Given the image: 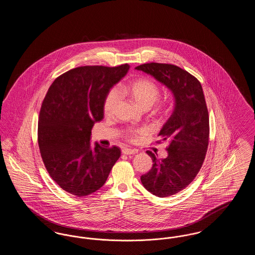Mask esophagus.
<instances>
[{
    "instance_id": "esophagus-1",
    "label": "esophagus",
    "mask_w": 255,
    "mask_h": 255,
    "mask_svg": "<svg viewBox=\"0 0 255 255\" xmlns=\"http://www.w3.org/2000/svg\"><path fill=\"white\" fill-rule=\"evenodd\" d=\"M135 153H137V150L130 149V148H123L122 149V154H124V155H133Z\"/></svg>"
}]
</instances>
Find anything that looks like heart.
Wrapping results in <instances>:
<instances>
[{
	"mask_svg": "<svg viewBox=\"0 0 255 255\" xmlns=\"http://www.w3.org/2000/svg\"><path fill=\"white\" fill-rule=\"evenodd\" d=\"M119 92L123 95H127L133 99V102L139 108H150L155 104L159 97V91L157 85L146 78H136L127 84L122 85ZM118 99V93L116 90H111L104 99L103 110L105 113H109L113 109ZM141 132H146L145 128L141 129ZM131 135V133H128Z\"/></svg>",
	"mask_w": 255,
	"mask_h": 255,
	"instance_id": "obj_1",
	"label": "heart"
}]
</instances>
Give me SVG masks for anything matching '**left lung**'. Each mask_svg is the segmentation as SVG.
Instances as JSON below:
<instances>
[{
  "label": "left lung",
  "mask_w": 255,
  "mask_h": 255,
  "mask_svg": "<svg viewBox=\"0 0 255 255\" xmlns=\"http://www.w3.org/2000/svg\"><path fill=\"white\" fill-rule=\"evenodd\" d=\"M135 70L153 76L174 97V110L158 134L169 142L167 157L158 158L147 151L153 166L140 178L152 194L169 197L194 180L206 158L209 119L203 88L196 77L175 65L147 63Z\"/></svg>",
  "instance_id": "obj_1"
}]
</instances>
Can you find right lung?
I'll list each match as a JSON object with an SVG mask.
<instances>
[{"instance_id": "right-lung-1", "label": "right lung", "mask_w": 255, "mask_h": 255, "mask_svg": "<svg viewBox=\"0 0 255 255\" xmlns=\"http://www.w3.org/2000/svg\"><path fill=\"white\" fill-rule=\"evenodd\" d=\"M129 65L85 66L57 77L42 103L38 122L41 157L51 179L62 189L83 197L106 182L121 157L117 146L91 145L92 128L104 118L103 103Z\"/></svg>"}]
</instances>
